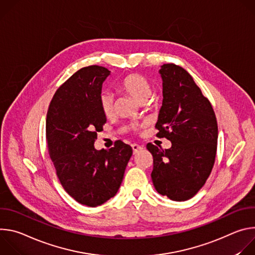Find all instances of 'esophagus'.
I'll use <instances>...</instances> for the list:
<instances>
[{"label":"esophagus","instance_id":"34e87169","mask_svg":"<svg viewBox=\"0 0 255 255\" xmlns=\"http://www.w3.org/2000/svg\"><path fill=\"white\" fill-rule=\"evenodd\" d=\"M132 149H133V153L136 154L138 153L140 150L143 149V145H139V144H133L132 145Z\"/></svg>","mask_w":255,"mask_h":255}]
</instances>
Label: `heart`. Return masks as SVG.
Here are the masks:
<instances>
[{"instance_id":"obj_1","label":"heart","mask_w":255,"mask_h":255,"mask_svg":"<svg viewBox=\"0 0 255 255\" xmlns=\"http://www.w3.org/2000/svg\"><path fill=\"white\" fill-rule=\"evenodd\" d=\"M120 89L130 95L139 103H144L151 95L152 89L149 82L140 75H129L120 83ZM100 105L106 116H110L114 111V96L111 92L105 91L100 96Z\"/></svg>"}]
</instances>
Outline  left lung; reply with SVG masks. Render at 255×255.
I'll list each match as a JSON object with an SVG mask.
<instances>
[{"instance_id": "8db88e82", "label": "left lung", "mask_w": 255, "mask_h": 255, "mask_svg": "<svg viewBox=\"0 0 255 255\" xmlns=\"http://www.w3.org/2000/svg\"><path fill=\"white\" fill-rule=\"evenodd\" d=\"M162 106L157 137L171 142L169 149L148 143L153 156L152 183L172 201H187L205 185L214 166L218 125L211 103L189 72L173 63L161 65Z\"/></svg>"}]
</instances>
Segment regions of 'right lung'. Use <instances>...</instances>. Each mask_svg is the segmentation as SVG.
I'll list each match as a JSON object with an SVG mask.
<instances>
[{
    "label": "right lung",
    "mask_w": 255,
    "mask_h": 255,
    "mask_svg": "<svg viewBox=\"0 0 255 255\" xmlns=\"http://www.w3.org/2000/svg\"><path fill=\"white\" fill-rule=\"evenodd\" d=\"M110 75L99 65L81 68L56 91L46 117V141L57 177L70 197L88 207L117 194L133 152L121 140L109 150L95 148L97 132L107 122L100 96Z\"/></svg>",
    "instance_id": "obj_1"
}]
</instances>
